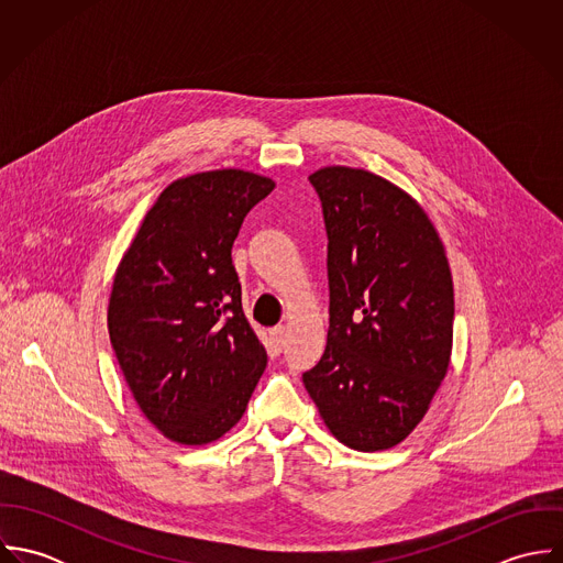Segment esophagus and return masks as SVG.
Here are the masks:
<instances>
[{"label": "esophagus", "instance_id": "esophagus-1", "mask_svg": "<svg viewBox=\"0 0 563 563\" xmlns=\"http://www.w3.org/2000/svg\"><path fill=\"white\" fill-rule=\"evenodd\" d=\"M271 340H273V344H275L277 349H282V346H284V340H286V327H284V324L273 327V329H271Z\"/></svg>", "mask_w": 563, "mask_h": 563}]
</instances>
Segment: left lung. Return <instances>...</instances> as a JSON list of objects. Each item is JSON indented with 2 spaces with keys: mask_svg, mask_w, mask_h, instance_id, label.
Masks as SVG:
<instances>
[{
  "mask_svg": "<svg viewBox=\"0 0 563 563\" xmlns=\"http://www.w3.org/2000/svg\"><path fill=\"white\" fill-rule=\"evenodd\" d=\"M310 181L329 241V331L303 384L342 444L393 449L449 371L455 301L444 244L424 210L375 173L324 166Z\"/></svg>",
  "mask_w": 563,
  "mask_h": 563,
  "instance_id": "obj_1",
  "label": "left lung"
}]
</instances>
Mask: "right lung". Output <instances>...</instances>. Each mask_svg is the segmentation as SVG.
Returning <instances> with one entry per match:
<instances>
[{
	"label": "right lung",
	"mask_w": 563,
	"mask_h": 563,
	"mask_svg": "<svg viewBox=\"0 0 563 563\" xmlns=\"http://www.w3.org/2000/svg\"><path fill=\"white\" fill-rule=\"evenodd\" d=\"M275 181L241 168L168 184L125 251L108 331L125 382L168 440L210 444L244 413L266 351L242 312L232 246Z\"/></svg>",
	"instance_id": "right-lung-1"
}]
</instances>
